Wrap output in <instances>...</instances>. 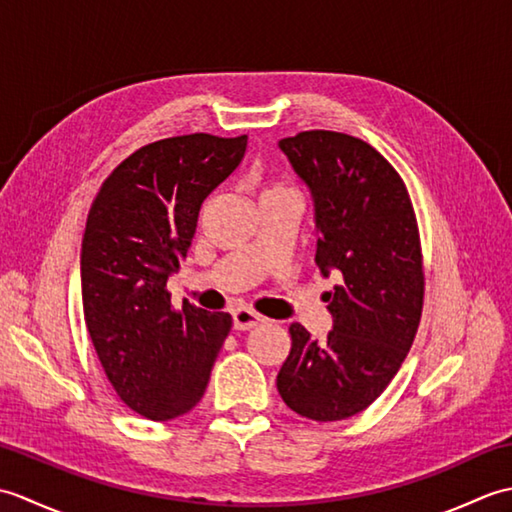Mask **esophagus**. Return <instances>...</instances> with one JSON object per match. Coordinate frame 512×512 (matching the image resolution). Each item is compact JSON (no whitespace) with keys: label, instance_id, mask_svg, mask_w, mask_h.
Instances as JSON below:
<instances>
[{"label":"esophagus","instance_id":"34e87169","mask_svg":"<svg viewBox=\"0 0 512 512\" xmlns=\"http://www.w3.org/2000/svg\"><path fill=\"white\" fill-rule=\"evenodd\" d=\"M266 319L262 317V314H257L255 310L250 308H237L233 310V328L235 330H253L257 328L259 323H264Z\"/></svg>","mask_w":512,"mask_h":512}]
</instances>
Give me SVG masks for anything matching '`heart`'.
I'll return each mask as SVG.
<instances>
[{
    "instance_id": "obj_1",
    "label": "heart",
    "mask_w": 512,
    "mask_h": 512,
    "mask_svg": "<svg viewBox=\"0 0 512 512\" xmlns=\"http://www.w3.org/2000/svg\"><path fill=\"white\" fill-rule=\"evenodd\" d=\"M270 191H284V187H275V189H270Z\"/></svg>"
}]
</instances>
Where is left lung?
I'll return each mask as SVG.
<instances>
[{
	"label": "left lung",
	"instance_id": "8db88e82",
	"mask_svg": "<svg viewBox=\"0 0 512 512\" xmlns=\"http://www.w3.org/2000/svg\"><path fill=\"white\" fill-rule=\"evenodd\" d=\"M310 189L314 262L341 279L325 292L332 330L314 341L290 325L292 347L277 389L299 416H356L383 394L418 332L424 275L416 213L398 171L365 140L312 129L279 140Z\"/></svg>",
	"mask_w": 512,
	"mask_h": 512
}]
</instances>
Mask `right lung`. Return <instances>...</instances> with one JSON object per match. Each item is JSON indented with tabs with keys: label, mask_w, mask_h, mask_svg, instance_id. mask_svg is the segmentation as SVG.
<instances>
[{
	"label": "right lung",
	"mask_w": 512,
	"mask_h": 512,
	"mask_svg": "<svg viewBox=\"0 0 512 512\" xmlns=\"http://www.w3.org/2000/svg\"><path fill=\"white\" fill-rule=\"evenodd\" d=\"M248 136H173L140 147L96 193L81 244L83 314L107 380L129 409L171 420L202 400L233 319L182 301L178 273L202 202L237 169Z\"/></svg>",
	"instance_id": "obj_1"
}]
</instances>
